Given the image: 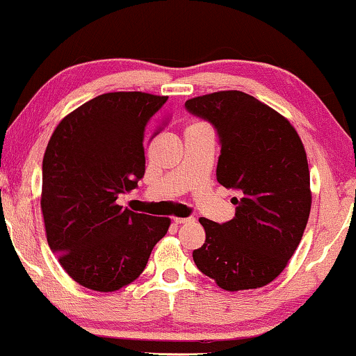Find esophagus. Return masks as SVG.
<instances>
[{
    "instance_id": "34e87169",
    "label": "esophagus",
    "mask_w": 356,
    "mask_h": 356,
    "mask_svg": "<svg viewBox=\"0 0 356 356\" xmlns=\"http://www.w3.org/2000/svg\"><path fill=\"white\" fill-rule=\"evenodd\" d=\"M194 218L191 217H173V222L177 223V225H181V223H191Z\"/></svg>"
}]
</instances>
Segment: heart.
Here are the masks:
<instances>
[{"instance_id": "obj_1", "label": "heart", "mask_w": 356, "mask_h": 356, "mask_svg": "<svg viewBox=\"0 0 356 356\" xmlns=\"http://www.w3.org/2000/svg\"><path fill=\"white\" fill-rule=\"evenodd\" d=\"M196 126H206V123H193L189 128H196Z\"/></svg>"}]
</instances>
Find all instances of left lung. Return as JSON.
Listing matches in <instances>:
<instances>
[{
	"mask_svg": "<svg viewBox=\"0 0 356 356\" xmlns=\"http://www.w3.org/2000/svg\"><path fill=\"white\" fill-rule=\"evenodd\" d=\"M184 105L216 126L222 144L217 181L241 191L230 222L199 218L206 243L193 259L227 291L270 284L289 264L309 218L305 145L285 116L245 92H212Z\"/></svg>",
	"mask_w": 356,
	"mask_h": 356,
	"instance_id": "left-lung-1",
	"label": "left lung"
}]
</instances>
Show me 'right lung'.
<instances>
[{"instance_id": "obj_1", "label": "right lung", "mask_w": 356, "mask_h": 356, "mask_svg": "<svg viewBox=\"0 0 356 356\" xmlns=\"http://www.w3.org/2000/svg\"><path fill=\"white\" fill-rule=\"evenodd\" d=\"M167 99L102 94L66 115L48 140L40 199L47 241L66 274L86 289L129 285L168 232V217L136 213L116 202L144 177L147 126Z\"/></svg>"}]
</instances>
